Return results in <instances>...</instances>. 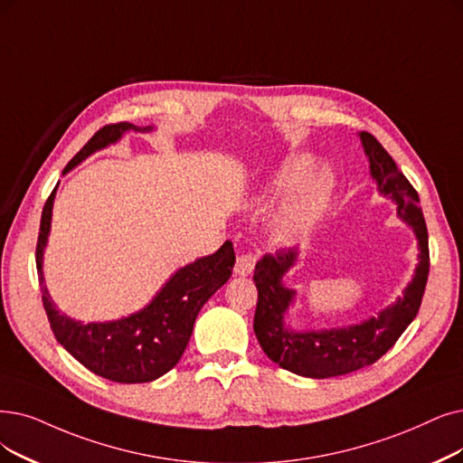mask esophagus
<instances>
[{
	"instance_id": "esophagus-1",
	"label": "esophagus",
	"mask_w": 463,
	"mask_h": 463,
	"mask_svg": "<svg viewBox=\"0 0 463 463\" xmlns=\"http://www.w3.org/2000/svg\"><path fill=\"white\" fill-rule=\"evenodd\" d=\"M256 266V256L250 254V252H245V254H239L237 260H235V266H233V273L235 275H250L252 269Z\"/></svg>"
}]
</instances>
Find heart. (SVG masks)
Here are the masks:
<instances>
[{
    "label": "heart",
    "mask_w": 463,
    "mask_h": 463,
    "mask_svg": "<svg viewBox=\"0 0 463 463\" xmlns=\"http://www.w3.org/2000/svg\"><path fill=\"white\" fill-rule=\"evenodd\" d=\"M311 168L313 159L307 154H292L275 171L269 186L292 188L271 214V230L277 237L300 235L326 213L335 192V175L325 167L313 172Z\"/></svg>",
    "instance_id": "1"
}]
</instances>
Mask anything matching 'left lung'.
<instances>
[{
    "instance_id": "1",
    "label": "left lung",
    "mask_w": 463,
    "mask_h": 463,
    "mask_svg": "<svg viewBox=\"0 0 463 463\" xmlns=\"http://www.w3.org/2000/svg\"><path fill=\"white\" fill-rule=\"evenodd\" d=\"M359 138L380 195L395 203L397 216L416 235L418 264L402 296H397L392 306L383 307L376 316L347 326L296 330L285 321L288 309L294 306L296 288H288L283 279L298 262V249L277 250L273 256L266 254L258 260L252 277L258 288L254 335L273 363L306 378L342 376L376 363L414 321L428 283V228L420 209L418 192L371 133L361 131Z\"/></svg>"
}]
</instances>
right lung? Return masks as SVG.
<instances>
[{"mask_svg": "<svg viewBox=\"0 0 463 463\" xmlns=\"http://www.w3.org/2000/svg\"><path fill=\"white\" fill-rule=\"evenodd\" d=\"M127 131L150 133L154 127H137L131 123L102 127L66 165L62 175L70 173L89 156L119 142ZM54 195L57 188L52 190L43 207L38 247H35L42 300L54 338L73 359L106 380L144 383L167 374L180 361L190 342L197 313L230 279L235 264L232 241H226L214 254L197 258L195 262L176 269L169 281L156 292L150 304L131 316L104 323L76 321L61 313L52 302L43 277V252L49 241Z\"/></svg>", "mask_w": 463, "mask_h": 463, "instance_id": "1", "label": "right lung"}]
</instances>
